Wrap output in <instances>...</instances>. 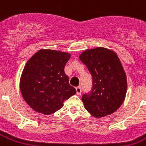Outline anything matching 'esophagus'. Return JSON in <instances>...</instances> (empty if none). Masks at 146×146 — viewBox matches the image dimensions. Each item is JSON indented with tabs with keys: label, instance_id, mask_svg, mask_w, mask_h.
Wrapping results in <instances>:
<instances>
[{
	"label": "esophagus",
	"instance_id": "34e87169",
	"mask_svg": "<svg viewBox=\"0 0 146 146\" xmlns=\"http://www.w3.org/2000/svg\"><path fill=\"white\" fill-rule=\"evenodd\" d=\"M76 94L77 95H80L81 94V92H82V89H81V87L78 86L76 88Z\"/></svg>",
	"mask_w": 146,
	"mask_h": 146
}]
</instances>
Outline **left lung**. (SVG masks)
<instances>
[{
    "mask_svg": "<svg viewBox=\"0 0 146 146\" xmlns=\"http://www.w3.org/2000/svg\"><path fill=\"white\" fill-rule=\"evenodd\" d=\"M80 60L92 76V89L82 96L85 108L96 117L111 114L124 101L127 76L114 51L104 48L84 50Z\"/></svg>",
    "mask_w": 146,
    "mask_h": 146,
    "instance_id": "left-lung-1",
    "label": "left lung"
}]
</instances>
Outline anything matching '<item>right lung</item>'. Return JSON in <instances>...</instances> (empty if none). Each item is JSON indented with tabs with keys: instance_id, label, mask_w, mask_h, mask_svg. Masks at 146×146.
Listing matches in <instances>:
<instances>
[{
	"instance_id": "add662e5",
	"label": "right lung",
	"mask_w": 146,
	"mask_h": 146,
	"mask_svg": "<svg viewBox=\"0 0 146 146\" xmlns=\"http://www.w3.org/2000/svg\"><path fill=\"white\" fill-rule=\"evenodd\" d=\"M70 58L69 53L42 49L27 61L19 87L24 100L34 111L51 114L64 106L65 100L76 93L64 73Z\"/></svg>"
}]
</instances>
